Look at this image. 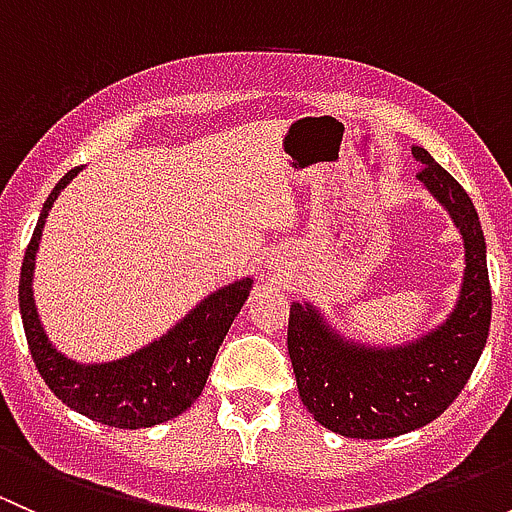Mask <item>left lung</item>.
<instances>
[{"label": "left lung", "instance_id": "1", "mask_svg": "<svg viewBox=\"0 0 512 512\" xmlns=\"http://www.w3.org/2000/svg\"><path fill=\"white\" fill-rule=\"evenodd\" d=\"M418 180L446 205L466 242V275L451 317L414 344L369 349L329 332L317 309L289 307L287 349L299 396L314 421L349 438H394L426 426L456 401L490 329L485 240L466 190L426 148H411Z\"/></svg>", "mask_w": 512, "mask_h": 512}]
</instances>
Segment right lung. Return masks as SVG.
<instances>
[{
    "mask_svg": "<svg viewBox=\"0 0 512 512\" xmlns=\"http://www.w3.org/2000/svg\"><path fill=\"white\" fill-rule=\"evenodd\" d=\"M79 170H69L51 190L24 252L19 309L29 352L41 379L69 409L116 428L156 426L183 414L200 396L227 329L250 294L252 280L247 277L213 292L183 322L175 324L158 342L138 349L136 354L108 364H76L66 359L51 347L41 327L34 307L32 277L46 215Z\"/></svg>",
    "mask_w": 512,
    "mask_h": 512,
    "instance_id": "right-lung-1",
    "label": "right lung"
}]
</instances>
